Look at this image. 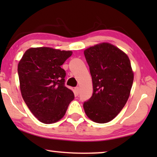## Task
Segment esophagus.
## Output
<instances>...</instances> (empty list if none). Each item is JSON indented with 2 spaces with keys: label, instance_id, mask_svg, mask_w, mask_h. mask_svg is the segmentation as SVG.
<instances>
[{
  "label": "esophagus",
  "instance_id": "obj_1",
  "mask_svg": "<svg viewBox=\"0 0 157 157\" xmlns=\"http://www.w3.org/2000/svg\"><path fill=\"white\" fill-rule=\"evenodd\" d=\"M74 92H75V94L76 95L78 96V94H79V87L78 86H76L74 88Z\"/></svg>",
  "mask_w": 157,
  "mask_h": 157
}]
</instances>
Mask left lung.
Wrapping results in <instances>:
<instances>
[{"instance_id":"1","label":"left lung","mask_w":157,"mask_h":157,"mask_svg":"<svg viewBox=\"0 0 157 157\" xmlns=\"http://www.w3.org/2000/svg\"><path fill=\"white\" fill-rule=\"evenodd\" d=\"M89 66L93 94L83 103L86 114L104 124L117 117L127 101L134 81L130 60L126 53L107 43L84 51Z\"/></svg>"}]
</instances>
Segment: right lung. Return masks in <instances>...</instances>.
Wrapping results in <instances>:
<instances>
[{
    "instance_id": "obj_1",
    "label": "right lung",
    "mask_w": 157,
    "mask_h": 157,
    "mask_svg": "<svg viewBox=\"0 0 157 157\" xmlns=\"http://www.w3.org/2000/svg\"><path fill=\"white\" fill-rule=\"evenodd\" d=\"M72 55L71 51L47 47L31 48L18 63L20 89L27 106L42 123L53 124L63 118L74 94L65 86L61 65Z\"/></svg>"
}]
</instances>
